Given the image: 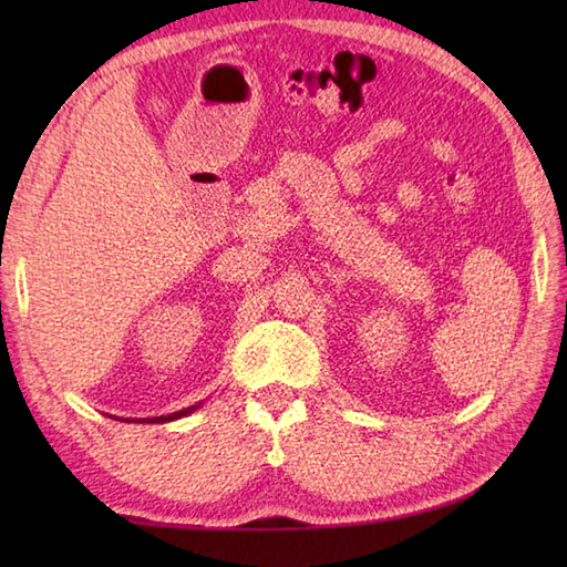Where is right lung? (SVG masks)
Instances as JSON below:
<instances>
[{"label": "right lung", "instance_id": "1", "mask_svg": "<svg viewBox=\"0 0 567 567\" xmlns=\"http://www.w3.org/2000/svg\"><path fill=\"white\" fill-rule=\"evenodd\" d=\"M197 406H187V409H183V412H175V414H167V416H155V419H148V421H173V419H179V416H185V414H189V412H195Z\"/></svg>", "mask_w": 567, "mask_h": 567}]
</instances>
